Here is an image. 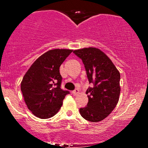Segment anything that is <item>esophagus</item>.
I'll return each mask as SVG.
<instances>
[{
    "label": "esophagus",
    "mask_w": 148,
    "mask_h": 148,
    "mask_svg": "<svg viewBox=\"0 0 148 148\" xmlns=\"http://www.w3.org/2000/svg\"><path fill=\"white\" fill-rule=\"evenodd\" d=\"M79 92V90L78 89V88H76L74 90L72 91V94L74 95H77Z\"/></svg>",
    "instance_id": "esophagus-1"
}]
</instances>
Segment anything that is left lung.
<instances>
[{"label":"left lung","instance_id":"obj_1","mask_svg":"<svg viewBox=\"0 0 148 148\" xmlns=\"http://www.w3.org/2000/svg\"><path fill=\"white\" fill-rule=\"evenodd\" d=\"M82 60L87 77L92 88L86 90L88 102L80 108L84 119L97 123L106 118L118 102L120 93V74L114 64L99 49L89 47L73 51Z\"/></svg>","mask_w":148,"mask_h":148}]
</instances>
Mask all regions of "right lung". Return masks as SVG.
<instances>
[{
	"instance_id": "right-lung-1",
	"label": "right lung",
	"mask_w": 148,
	"mask_h": 148,
	"mask_svg": "<svg viewBox=\"0 0 148 148\" xmlns=\"http://www.w3.org/2000/svg\"><path fill=\"white\" fill-rule=\"evenodd\" d=\"M72 52L53 49L42 54L25 73L21 90L28 109L41 119L51 118L60 110L68 90L61 89V64Z\"/></svg>"
}]
</instances>
